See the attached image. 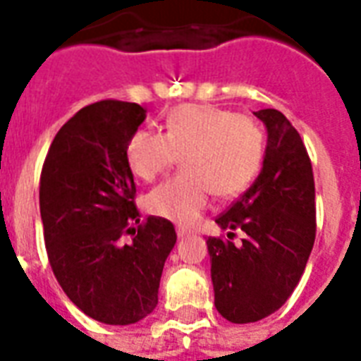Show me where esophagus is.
Segmentation results:
<instances>
[{"mask_svg":"<svg viewBox=\"0 0 361 361\" xmlns=\"http://www.w3.org/2000/svg\"><path fill=\"white\" fill-rule=\"evenodd\" d=\"M191 233H192L191 229H185V227H178V236H180V238H185V236H189Z\"/></svg>","mask_w":361,"mask_h":361,"instance_id":"34e87169","label":"esophagus"}]
</instances>
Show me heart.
<instances>
[{
  "instance_id": "1",
  "label": "heart",
  "mask_w": 361,
  "mask_h": 361,
  "mask_svg": "<svg viewBox=\"0 0 361 361\" xmlns=\"http://www.w3.org/2000/svg\"><path fill=\"white\" fill-rule=\"evenodd\" d=\"M265 136L244 114L202 104L172 109L164 132L137 130L126 145L128 166L140 180L153 181L183 157V174L155 187L145 199L153 216L192 224L210 202L240 195L261 169Z\"/></svg>"
}]
</instances>
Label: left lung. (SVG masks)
<instances>
[{"label": "left lung", "mask_w": 361, "mask_h": 361, "mask_svg": "<svg viewBox=\"0 0 361 361\" xmlns=\"http://www.w3.org/2000/svg\"><path fill=\"white\" fill-rule=\"evenodd\" d=\"M267 126L263 169L254 185L216 217L208 236L216 309L233 324L259 322L299 284L316 238L312 164L299 132L279 109L255 111ZM243 233V242L232 238Z\"/></svg>", "instance_id": "left-lung-1"}]
</instances>
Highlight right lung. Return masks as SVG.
Returning a JSON list of instances; mask_svg holds the SVG:
<instances>
[{"mask_svg": "<svg viewBox=\"0 0 361 361\" xmlns=\"http://www.w3.org/2000/svg\"><path fill=\"white\" fill-rule=\"evenodd\" d=\"M145 119L132 102L79 109L52 140L39 180L47 257L70 301L109 326L144 320L159 302L172 221L136 208L126 145Z\"/></svg>", "mask_w": 361, "mask_h": 361, "instance_id": "1", "label": "right lung"}]
</instances>
